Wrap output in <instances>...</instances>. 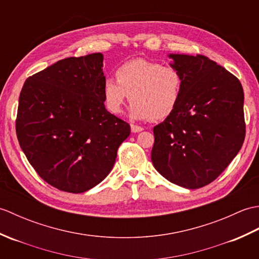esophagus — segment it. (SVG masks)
Returning <instances> with one entry per match:
<instances>
[{
    "label": "esophagus",
    "instance_id": "1",
    "mask_svg": "<svg viewBox=\"0 0 259 259\" xmlns=\"http://www.w3.org/2000/svg\"><path fill=\"white\" fill-rule=\"evenodd\" d=\"M142 130H144L142 126L137 125V124H131V131H133V133H141Z\"/></svg>",
    "mask_w": 259,
    "mask_h": 259
}]
</instances>
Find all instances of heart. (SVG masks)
I'll return each mask as SVG.
<instances>
[{
  "instance_id": "1",
  "label": "heart",
  "mask_w": 259,
  "mask_h": 259,
  "mask_svg": "<svg viewBox=\"0 0 259 259\" xmlns=\"http://www.w3.org/2000/svg\"><path fill=\"white\" fill-rule=\"evenodd\" d=\"M115 75L117 80L106 78L102 87L104 106L112 114L122 112L130 98L134 118L160 120L171 114L180 101L184 81L174 67L137 59L119 67Z\"/></svg>"
}]
</instances>
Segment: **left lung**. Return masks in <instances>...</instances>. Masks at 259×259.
Wrapping results in <instances>:
<instances>
[{"instance_id":"left-lung-1","label":"left lung","mask_w":259,"mask_h":259,"mask_svg":"<svg viewBox=\"0 0 259 259\" xmlns=\"http://www.w3.org/2000/svg\"><path fill=\"white\" fill-rule=\"evenodd\" d=\"M169 58L183 76V93L175 111L153 128L151 160L170 183L201 188L227 168L244 144L243 87L201 54Z\"/></svg>"}]
</instances>
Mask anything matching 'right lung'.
Instances as JSON below:
<instances>
[{"mask_svg": "<svg viewBox=\"0 0 259 259\" xmlns=\"http://www.w3.org/2000/svg\"><path fill=\"white\" fill-rule=\"evenodd\" d=\"M103 56L60 60L29 76L16 115L21 149L40 177L80 194L100 184L130 125L104 107Z\"/></svg>", "mask_w": 259, "mask_h": 259, "instance_id": "right-lung-1", "label": "right lung"}]
</instances>
